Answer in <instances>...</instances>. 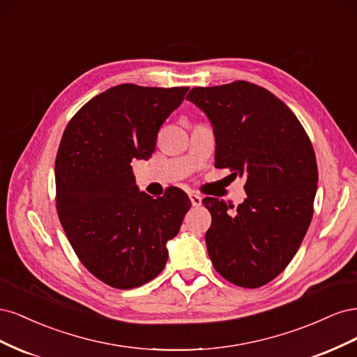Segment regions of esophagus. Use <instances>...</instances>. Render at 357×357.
Segmentation results:
<instances>
[{
    "mask_svg": "<svg viewBox=\"0 0 357 357\" xmlns=\"http://www.w3.org/2000/svg\"><path fill=\"white\" fill-rule=\"evenodd\" d=\"M189 198H190V202L193 207H199V205L202 204V198L199 195H197V193H189Z\"/></svg>",
    "mask_w": 357,
    "mask_h": 357,
    "instance_id": "34e87169",
    "label": "esophagus"
}]
</instances>
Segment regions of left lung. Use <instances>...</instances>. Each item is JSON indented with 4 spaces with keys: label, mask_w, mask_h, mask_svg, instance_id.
Segmentation results:
<instances>
[{
    "label": "left lung",
    "mask_w": 357,
    "mask_h": 357,
    "mask_svg": "<svg viewBox=\"0 0 357 357\" xmlns=\"http://www.w3.org/2000/svg\"><path fill=\"white\" fill-rule=\"evenodd\" d=\"M186 100L208 116L215 167L244 176L247 198L234 205L207 197L205 234L215 271L240 287L274 280L296 255L314 211L317 162L298 117L262 86L236 80L193 88Z\"/></svg>",
    "instance_id": "1"
}]
</instances>
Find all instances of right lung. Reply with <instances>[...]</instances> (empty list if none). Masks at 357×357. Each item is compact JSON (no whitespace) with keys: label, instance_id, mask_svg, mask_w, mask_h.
Instances as JSON below:
<instances>
[{"label":"right lung","instance_id":"right-lung-1","mask_svg":"<svg viewBox=\"0 0 357 357\" xmlns=\"http://www.w3.org/2000/svg\"><path fill=\"white\" fill-rule=\"evenodd\" d=\"M189 88L123 83L73 116L55 160L56 210L88 271L114 289H134L164 269L190 199L178 188L152 198L138 192L132 159L156 149L159 128Z\"/></svg>","mask_w":357,"mask_h":357}]
</instances>
